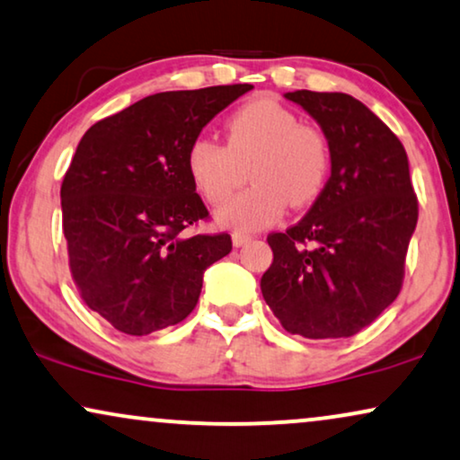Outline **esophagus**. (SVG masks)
<instances>
[{"label":"esophagus","instance_id":"esophagus-1","mask_svg":"<svg viewBox=\"0 0 460 460\" xmlns=\"http://www.w3.org/2000/svg\"><path fill=\"white\" fill-rule=\"evenodd\" d=\"M252 240H254V237L248 235V234H240V231H237V234H234V246L235 248L246 246V243H250Z\"/></svg>","mask_w":460,"mask_h":460}]
</instances>
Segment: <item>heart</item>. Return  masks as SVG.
<instances>
[{
  "label": "heart",
  "mask_w": 460,
  "mask_h": 460,
  "mask_svg": "<svg viewBox=\"0 0 460 460\" xmlns=\"http://www.w3.org/2000/svg\"><path fill=\"white\" fill-rule=\"evenodd\" d=\"M226 143L198 137L187 149V172L208 204H223L241 184L243 166L255 185L217 212L220 223L237 231H259L278 223L288 204L311 206L326 189L332 153L317 126L273 101L254 98L225 121Z\"/></svg>",
  "instance_id": "1"
}]
</instances>
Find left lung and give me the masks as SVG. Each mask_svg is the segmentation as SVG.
<instances>
[{
  "instance_id": "1",
  "label": "left lung",
  "mask_w": 460,
  "mask_h": 460,
  "mask_svg": "<svg viewBox=\"0 0 460 460\" xmlns=\"http://www.w3.org/2000/svg\"><path fill=\"white\" fill-rule=\"evenodd\" d=\"M322 126L332 172L311 210L269 234L262 296L290 334L347 339L370 326L403 284L419 199L403 145L358 98L288 92Z\"/></svg>"
}]
</instances>
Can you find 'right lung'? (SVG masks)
Here are the masks:
<instances>
[{"instance_id":"add662e5","label":"right lung","mask_w":460,"mask_h":460,"mask_svg":"<svg viewBox=\"0 0 460 460\" xmlns=\"http://www.w3.org/2000/svg\"><path fill=\"white\" fill-rule=\"evenodd\" d=\"M250 84L159 92L96 121L60 185L63 234L79 296L115 330L145 336L185 320L229 234L189 235L208 220L187 172L201 128Z\"/></svg>"}]
</instances>
